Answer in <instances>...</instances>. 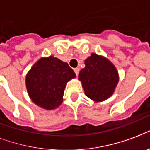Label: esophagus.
<instances>
[{
    "instance_id": "1",
    "label": "esophagus",
    "mask_w": 150,
    "mask_h": 150,
    "mask_svg": "<svg viewBox=\"0 0 150 150\" xmlns=\"http://www.w3.org/2000/svg\"><path fill=\"white\" fill-rule=\"evenodd\" d=\"M74 71H75V75L78 76V75H79V68H74Z\"/></svg>"
}]
</instances>
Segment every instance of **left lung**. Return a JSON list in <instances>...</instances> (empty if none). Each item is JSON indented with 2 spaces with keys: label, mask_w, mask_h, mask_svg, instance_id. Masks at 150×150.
<instances>
[{
  "label": "left lung",
  "mask_w": 150,
  "mask_h": 150,
  "mask_svg": "<svg viewBox=\"0 0 150 150\" xmlns=\"http://www.w3.org/2000/svg\"><path fill=\"white\" fill-rule=\"evenodd\" d=\"M85 64L79 75L85 94L96 102L109 98L118 82L116 68L107 59L96 54H92L85 61Z\"/></svg>",
  "instance_id": "left-lung-1"
}]
</instances>
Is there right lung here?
I'll use <instances>...</instances> for the list:
<instances>
[{"instance_id": "right-lung-1", "label": "right lung", "mask_w": 150, "mask_h": 150, "mask_svg": "<svg viewBox=\"0 0 150 150\" xmlns=\"http://www.w3.org/2000/svg\"><path fill=\"white\" fill-rule=\"evenodd\" d=\"M75 77L74 71L65 62L49 57L36 62L26 75V88L34 103L53 110L62 103L66 83Z\"/></svg>"}]
</instances>
